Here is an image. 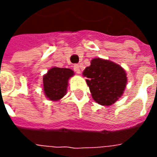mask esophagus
Instances as JSON below:
<instances>
[{
  "label": "esophagus",
  "mask_w": 157,
  "mask_h": 157,
  "mask_svg": "<svg viewBox=\"0 0 157 157\" xmlns=\"http://www.w3.org/2000/svg\"><path fill=\"white\" fill-rule=\"evenodd\" d=\"M73 68H74V71H75V73H77V74H80V73H81V68H80L79 65H75L73 66Z\"/></svg>",
  "instance_id": "1"
}]
</instances>
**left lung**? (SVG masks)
I'll use <instances>...</instances> for the list:
<instances>
[{"label":"left lung","mask_w":157,"mask_h":157,"mask_svg":"<svg viewBox=\"0 0 157 157\" xmlns=\"http://www.w3.org/2000/svg\"><path fill=\"white\" fill-rule=\"evenodd\" d=\"M92 98L102 106L112 105L124 93L127 76L124 70L116 63L100 58L91 60V65L82 72Z\"/></svg>","instance_id":"8db88e82"}]
</instances>
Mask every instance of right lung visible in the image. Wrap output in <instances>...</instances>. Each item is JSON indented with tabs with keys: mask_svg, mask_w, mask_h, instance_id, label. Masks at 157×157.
I'll return each mask as SVG.
<instances>
[{
	"mask_svg": "<svg viewBox=\"0 0 157 157\" xmlns=\"http://www.w3.org/2000/svg\"><path fill=\"white\" fill-rule=\"evenodd\" d=\"M74 72L71 69L53 67L43 77V90L51 101H58L66 94L68 81Z\"/></svg>",
	"mask_w": 157,
	"mask_h": 157,
	"instance_id": "add662e5",
	"label": "right lung"
}]
</instances>
